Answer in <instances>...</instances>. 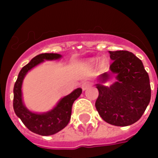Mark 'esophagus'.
Segmentation results:
<instances>
[{
	"label": "esophagus",
	"instance_id": "34e87169",
	"mask_svg": "<svg viewBox=\"0 0 158 158\" xmlns=\"http://www.w3.org/2000/svg\"><path fill=\"white\" fill-rule=\"evenodd\" d=\"M92 86V83L89 81H84L82 83V85H81V87H82V89L83 90H86L88 89L89 88H90Z\"/></svg>",
	"mask_w": 158,
	"mask_h": 158
}]
</instances>
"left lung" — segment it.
<instances>
[{
  "label": "left lung",
  "instance_id": "left-lung-1",
  "mask_svg": "<svg viewBox=\"0 0 158 158\" xmlns=\"http://www.w3.org/2000/svg\"><path fill=\"white\" fill-rule=\"evenodd\" d=\"M113 63L109 73L101 75L102 81L116 74L118 81L110 87L97 84L98 97L95 107L101 118L112 125L124 127L143 116L151 99L148 74L143 62L127 50L109 51Z\"/></svg>",
  "mask_w": 158,
  "mask_h": 158
}]
</instances>
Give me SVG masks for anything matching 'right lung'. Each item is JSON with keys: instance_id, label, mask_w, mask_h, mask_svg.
Masks as SVG:
<instances>
[{"instance_id": "add662e5", "label": "right lung", "mask_w": 158, "mask_h": 158, "mask_svg": "<svg viewBox=\"0 0 158 158\" xmlns=\"http://www.w3.org/2000/svg\"><path fill=\"white\" fill-rule=\"evenodd\" d=\"M61 57L59 54L44 53L36 55L19 73L14 85L13 108L17 115L29 130L42 136L53 135L65 127L71 118L72 105L82 93L81 89H77L70 94L64 97L52 110L45 114H35L29 111L24 106L21 96V85L24 77L30 69L43 62L44 60H57Z\"/></svg>"}]
</instances>
